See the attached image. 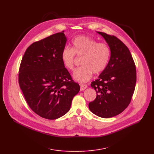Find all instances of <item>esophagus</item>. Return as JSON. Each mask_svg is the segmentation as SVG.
<instances>
[{"instance_id": "34e87169", "label": "esophagus", "mask_w": 154, "mask_h": 154, "mask_svg": "<svg viewBox=\"0 0 154 154\" xmlns=\"http://www.w3.org/2000/svg\"><path fill=\"white\" fill-rule=\"evenodd\" d=\"M80 91H84L85 88L87 87V85H85V84H80Z\"/></svg>"}]
</instances>
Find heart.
<instances>
[{
	"instance_id": "1",
	"label": "heart",
	"mask_w": 154,
	"mask_h": 154,
	"mask_svg": "<svg viewBox=\"0 0 154 154\" xmlns=\"http://www.w3.org/2000/svg\"><path fill=\"white\" fill-rule=\"evenodd\" d=\"M110 48L106 42L86 35H79L72 41V48L66 47L61 52L60 58L63 66L68 70L74 68L75 55L82 57L80 64L82 66L74 73V79L79 82H86L90 80L93 73L99 74L107 67L110 57Z\"/></svg>"
}]
</instances>
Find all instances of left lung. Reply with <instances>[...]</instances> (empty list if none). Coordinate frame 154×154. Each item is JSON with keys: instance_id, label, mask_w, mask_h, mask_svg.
<instances>
[{"instance_id": "8db88e82", "label": "left lung", "mask_w": 154, "mask_h": 154, "mask_svg": "<svg viewBox=\"0 0 154 154\" xmlns=\"http://www.w3.org/2000/svg\"><path fill=\"white\" fill-rule=\"evenodd\" d=\"M110 48L107 67L91 83L97 97L88 103L99 117L110 118L122 112L131 103L136 84V67L128 47L114 35L97 32Z\"/></svg>"}]
</instances>
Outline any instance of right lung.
<instances>
[{"label": "right lung", "mask_w": 154, "mask_h": 154, "mask_svg": "<svg viewBox=\"0 0 154 154\" xmlns=\"http://www.w3.org/2000/svg\"><path fill=\"white\" fill-rule=\"evenodd\" d=\"M63 31L32 44L19 67V84L29 107L46 119L64 116L80 91L63 66L60 55L67 38Z\"/></svg>", "instance_id": "1"}]
</instances>
